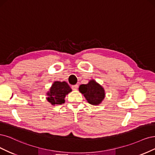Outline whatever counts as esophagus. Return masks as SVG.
Segmentation results:
<instances>
[{
    "label": "esophagus",
    "instance_id": "obj_1",
    "mask_svg": "<svg viewBox=\"0 0 155 155\" xmlns=\"http://www.w3.org/2000/svg\"><path fill=\"white\" fill-rule=\"evenodd\" d=\"M78 87V86L77 84H76V85H73V86H71V88H72V89H73V90H74V91L77 90Z\"/></svg>",
    "mask_w": 155,
    "mask_h": 155
}]
</instances>
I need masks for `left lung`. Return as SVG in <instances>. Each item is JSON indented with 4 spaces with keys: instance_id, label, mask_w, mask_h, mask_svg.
Wrapping results in <instances>:
<instances>
[{
    "instance_id": "obj_1",
    "label": "left lung",
    "mask_w": 155,
    "mask_h": 155,
    "mask_svg": "<svg viewBox=\"0 0 155 155\" xmlns=\"http://www.w3.org/2000/svg\"><path fill=\"white\" fill-rule=\"evenodd\" d=\"M78 89L88 103L94 106H98L102 103L105 98L104 89L94 80H91L87 84L81 85Z\"/></svg>"
}]
</instances>
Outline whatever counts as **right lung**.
<instances>
[{"mask_svg":"<svg viewBox=\"0 0 155 155\" xmlns=\"http://www.w3.org/2000/svg\"><path fill=\"white\" fill-rule=\"evenodd\" d=\"M71 91L67 82L55 81L47 93V100L52 105L62 104L65 102V97Z\"/></svg>","mask_w":155,"mask_h":155,"instance_id":"right-lung-1","label":"right lung"}]
</instances>
